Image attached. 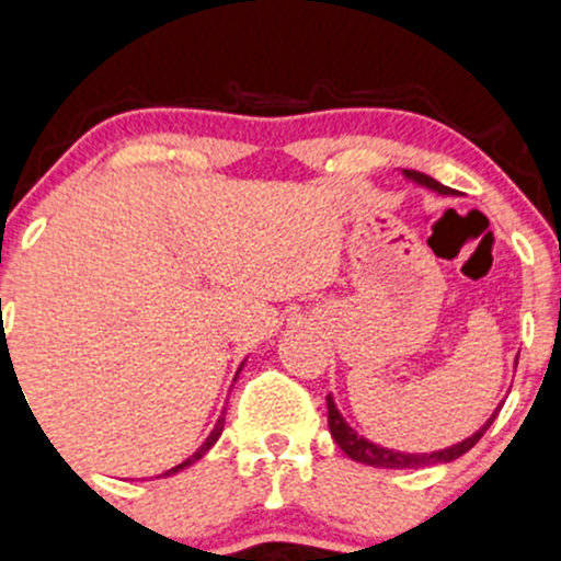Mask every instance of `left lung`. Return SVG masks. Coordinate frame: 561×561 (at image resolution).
Returning a JSON list of instances; mask_svg holds the SVG:
<instances>
[{"instance_id": "1", "label": "left lung", "mask_w": 561, "mask_h": 561, "mask_svg": "<svg viewBox=\"0 0 561 561\" xmlns=\"http://www.w3.org/2000/svg\"><path fill=\"white\" fill-rule=\"evenodd\" d=\"M405 176H411V180H414V182L433 187V191H438V193H449V187L440 185L438 180H433V176H427V174H422V172H405ZM494 416H497V414H492V420L483 424L479 433H473L468 440H462V444L451 446V449L433 451V454H400V451H392V449H381V446H376V444H370V440L359 438L355 430H352L350 424L344 422V416H341L339 409H335L333 398H330V394H328V424H330V435H333V440H335V444H339V449L344 451L350 459H355V462L374 465V468L405 470V468H424V465L451 462V459L462 457L465 451H470L476 444H479L481 435L486 433L489 424L494 422Z\"/></svg>"}]
</instances>
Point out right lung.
<instances>
[{
  "instance_id": "1",
  "label": "right lung",
  "mask_w": 561,
  "mask_h": 561,
  "mask_svg": "<svg viewBox=\"0 0 561 561\" xmlns=\"http://www.w3.org/2000/svg\"><path fill=\"white\" fill-rule=\"evenodd\" d=\"M222 424H226V416H220V420H217V424H215V430H211V433H209V438H206V440H204V444H202V449H198L196 454H191V457H187V459H185V462H180V465H176V468H172V470H167V473H163V476H172V473H180V470L191 468V465H193V462H196V459H202V457H204V454H206V451H209V449H211V446H215V444H217V438H220V433H222Z\"/></svg>"
}]
</instances>
